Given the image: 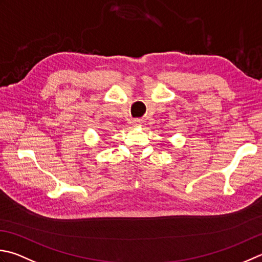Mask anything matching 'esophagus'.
Wrapping results in <instances>:
<instances>
[{"label":"esophagus","mask_w":262,"mask_h":262,"mask_svg":"<svg viewBox=\"0 0 262 262\" xmlns=\"http://www.w3.org/2000/svg\"><path fill=\"white\" fill-rule=\"evenodd\" d=\"M133 126H134V127H140V126H142V120H140V119L133 120Z\"/></svg>","instance_id":"1"}]
</instances>
